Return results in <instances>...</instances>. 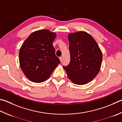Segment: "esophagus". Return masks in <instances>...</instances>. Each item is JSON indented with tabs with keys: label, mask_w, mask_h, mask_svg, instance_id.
I'll return each instance as SVG.
<instances>
[{
	"label": "esophagus",
	"mask_w": 122,
	"mask_h": 122,
	"mask_svg": "<svg viewBox=\"0 0 122 122\" xmlns=\"http://www.w3.org/2000/svg\"><path fill=\"white\" fill-rule=\"evenodd\" d=\"M59 59H60V61L61 62H62V56H61V57H59Z\"/></svg>",
	"instance_id": "obj_1"
}]
</instances>
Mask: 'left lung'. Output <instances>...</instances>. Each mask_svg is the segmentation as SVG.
I'll use <instances>...</instances> for the list:
<instances>
[{
    "label": "left lung",
    "instance_id": "left-lung-1",
    "mask_svg": "<svg viewBox=\"0 0 122 122\" xmlns=\"http://www.w3.org/2000/svg\"><path fill=\"white\" fill-rule=\"evenodd\" d=\"M70 62L63 67L69 79L77 85L92 81L100 70L102 53L91 35L83 31L68 34Z\"/></svg>",
    "mask_w": 122,
    "mask_h": 122
}]
</instances>
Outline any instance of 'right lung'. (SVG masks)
Here are the masks:
<instances>
[{
  "mask_svg": "<svg viewBox=\"0 0 122 122\" xmlns=\"http://www.w3.org/2000/svg\"><path fill=\"white\" fill-rule=\"evenodd\" d=\"M56 37L55 33L42 29L32 32L23 42L19 51L20 66L30 81H46L60 63L53 46Z\"/></svg>",
  "mask_w": 122,
  "mask_h": 122,
  "instance_id": "right-lung-1",
  "label": "right lung"
}]
</instances>
